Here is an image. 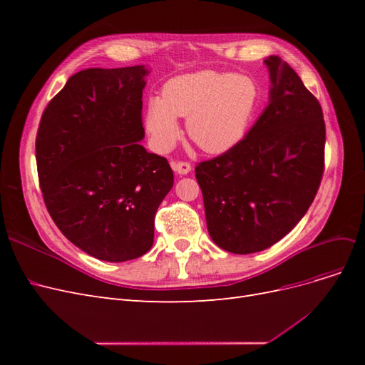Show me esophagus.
Wrapping results in <instances>:
<instances>
[{"mask_svg": "<svg viewBox=\"0 0 365 365\" xmlns=\"http://www.w3.org/2000/svg\"><path fill=\"white\" fill-rule=\"evenodd\" d=\"M172 169L178 175H187L192 170V165L187 161H172Z\"/></svg>", "mask_w": 365, "mask_h": 365, "instance_id": "esophagus-1", "label": "esophagus"}]
</instances>
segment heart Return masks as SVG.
Segmentation results:
<instances>
[{
	"instance_id": "b5f03b06",
	"label": "heart",
	"mask_w": 365,
	"mask_h": 365,
	"mask_svg": "<svg viewBox=\"0 0 365 365\" xmlns=\"http://www.w3.org/2000/svg\"><path fill=\"white\" fill-rule=\"evenodd\" d=\"M259 102L257 85L235 73L197 71L173 77L161 98H152L146 126L160 150L170 149L180 137L176 117H187V134L208 153L230 150L245 135Z\"/></svg>"
}]
</instances>
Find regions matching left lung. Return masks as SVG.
Here are the masks:
<instances>
[{
	"label": "left lung",
	"instance_id": "8db88e82",
	"mask_svg": "<svg viewBox=\"0 0 365 365\" xmlns=\"http://www.w3.org/2000/svg\"><path fill=\"white\" fill-rule=\"evenodd\" d=\"M269 105L236 146L195 168L207 228L225 251L267 250L300 222L324 172L326 125L317 97L269 56Z\"/></svg>",
	"mask_w": 365,
	"mask_h": 365
}]
</instances>
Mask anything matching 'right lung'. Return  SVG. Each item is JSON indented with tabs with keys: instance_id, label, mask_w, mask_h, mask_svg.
I'll use <instances>...</instances> for the list:
<instances>
[{
	"instance_id": "1",
	"label": "right lung",
	"mask_w": 365,
	"mask_h": 365,
	"mask_svg": "<svg viewBox=\"0 0 365 365\" xmlns=\"http://www.w3.org/2000/svg\"><path fill=\"white\" fill-rule=\"evenodd\" d=\"M143 65L73 74L41 117L36 164L43 202L71 244L126 262L153 244L155 213L173 185L164 157L140 145Z\"/></svg>"
}]
</instances>
